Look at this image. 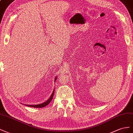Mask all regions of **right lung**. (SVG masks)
<instances>
[{
  "instance_id": "1",
  "label": "right lung",
  "mask_w": 133,
  "mask_h": 133,
  "mask_svg": "<svg viewBox=\"0 0 133 133\" xmlns=\"http://www.w3.org/2000/svg\"><path fill=\"white\" fill-rule=\"evenodd\" d=\"M57 77H55V81H56V79H57ZM54 92H55V89L54 90V91H53L52 94H51V96L50 97V98H48V99L46 101H45L44 102H43V103L42 104H37V105H25L26 106H28V107H33V108H43V107H45V106H47V105H48L49 104H50V102L51 101V100H52L53 98V96H54Z\"/></svg>"
}]
</instances>
